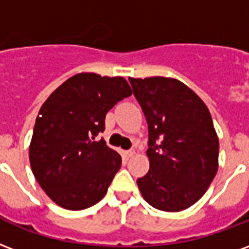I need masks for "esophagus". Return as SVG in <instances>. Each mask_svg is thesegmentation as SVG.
Segmentation results:
<instances>
[{
    "label": "esophagus",
    "mask_w": 249,
    "mask_h": 249,
    "mask_svg": "<svg viewBox=\"0 0 249 249\" xmlns=\"http://www.w3.org/2000/svg\"><path fill=\"white\" fill-rule=\"evenodd\" d=\"M124 154H125V157L129 158L134 154V150H133V149H130V150H126V152H124Z\"/></svg>",
    "instance_id": "esophagus-1"
}]
</instances>
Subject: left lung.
<instances>
[{"label": "left lung", "mask_w": 249, "mask_h": 249, "mask_svg": "<svg viewBox=\"0 0 249 249\" xmlns=\"http://www.w3.org/2000/svg\"><path fill=\"white\" fill-rule=\"evenodd\" d=\"M149 128V171L137 185L154 209L177 213L196 203L219 167V139L209 108L174 78H129Z\"/></svg>", "instance_id": "left-lung-1"}]
</instances>
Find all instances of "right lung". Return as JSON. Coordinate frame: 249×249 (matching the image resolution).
I'll return each mask as SVG.
<instances>
[{"label": "right lung", "instance_id": "add662e5", "mask_svg": "<svg viewBox=\"0 0 249 249\" xmlns=\"http://www.w3.org/2000/svg\"><path fill=\"white\" fill-rule=\"evenodd\" d=\"M130 95L123 76L80 72L40 107L29 160L36 182L54 203L78 211L104 198L121 156L96 136L106 129L107 112Z\"/></svg>", "mask_w": 249, "mask_h": 249}]
</instances>
